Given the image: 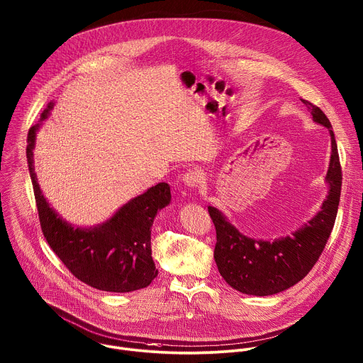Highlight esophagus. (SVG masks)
I'll return each mask as SVG.
<instances>
[{
  "instance_id": "34e87169",
  "label": "esophagus",
  "mask_w": 363,
  "mask_h": 363,
  "mask_svg": "<svg viewBox=\"0 0 363 363\" xmlns=\"http://www.w3.org/2000/svg\"><path fill=\"white\" fill-rule=\"evenodd\" d=\"M201 179H202V174L198 171V169H189L188 172H185V175L182 177V182L191 188V189H195L199 186L201 184Z\"/></svg>"
}]
</instances>
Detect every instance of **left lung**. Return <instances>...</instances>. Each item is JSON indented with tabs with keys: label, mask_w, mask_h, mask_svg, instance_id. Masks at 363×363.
Wrapping results in <instances>:
<instances>
[{
	"label": "left lung",
	"mask_w": 363,
	"mask_h": 363,
	"mask_svg": "<svg viewBox=\"0 0 363 363\" xmlns=\"http://www.w3.org/2000/svg\"><path fill=\"white\" fill-rule=\"evenodd\" d=\"M303 103L311 110L314 121L325 125L331 134L333 151L327 174L330 192L318 215L294 232L293 238L267 242L240 235L218 209L208 206L216 229L213 257L218 270L230 287L243 294L272 296L303 280L318 262L337 219L342 168L333 125L320 107L308 100Z\"/></svg>",
	"instance_id": "8db88e82"
}]
</instances>
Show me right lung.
Listing matches in <instances>:
<instances>
[{
	"label": "right lung",
	"instance_id": "1",
	"mask_svg": "<svg viewBox=\"0 0 363 363\" xmlns=\"http://www.w3.org/2000/svg\"><path fill=\"white\" fill-rule=\"evenodd\" d=\"M53 104L43 110L45 120ZM26 137V160L42 233L55 255L80 281L93 289L128 293L147 287L158 274L151 257V226L160 209L171 201L168 184L160 182L131 199L106 223L93 229H73L45 201L33 168L35 134Z\"/></svg>",
	"mask_w": 363,
	"mask_h": 363
}]
</instances>
